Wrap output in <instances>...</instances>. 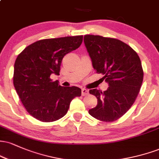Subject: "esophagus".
<instances>
[{"label":"esophagus","mask_w":159,"mask_h":159,"mask_svg":"<svg viewBox=\"0 0 159 159\" xmlns=\"http://www.w3.org/2000/svg\"><path fill=\"white\" fill-rule=\"evenodd\" d=\"M89 94V90H87V89H85V88H83L81 90V95L83 96H87V95H88Z\"/></svg>","instance_id":"34e87169"}]
</instances>
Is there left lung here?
Returning a JSON list of instances; mask_svg holds the SVG:
<instances>
[{
	"label": "left lung",
	"mask_w": 159,
	"mask_h": 159,
	"mask_svg": "<svg viewBox=\"0 0 159 159\" xmlns=\"http://www.w3.org/2000/svg\"><path fill=\"white\" fill-rule=\"evenodd\" d=\"M84 42L94 69L109 86L104 92L90 90L98 102L89 114L101 121H115L129 110L140 92L143 78L140 57L119 39L85 35Z\"/></svg>",
	"instance_id": "left-lung-1"
}]
</instances>
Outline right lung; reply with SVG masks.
Segmentation results:
<instances>
[{"instance_id":"1","label":"right lung","mask_w":159,"mask_h":159,"mask_svg":"<svg viewBox=\"0 0 159 159\" xmlns=\"http://www.w3.org/2000/svg\"><path fill=\"white\" fill-rule=\"evenodd\" d=\"M83 36L42 39L26 47L16 58L13 84L24 107L36 120L53 122L68 111L81 96L77 87H61L51 75H59L63 57L81 45Z\"/></svg>"}]
</instances>
